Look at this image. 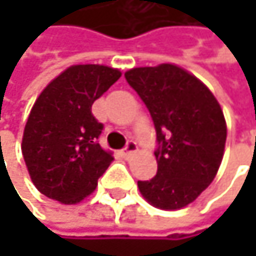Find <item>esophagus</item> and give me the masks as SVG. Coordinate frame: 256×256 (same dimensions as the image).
Returning <instances> with one entry per match:
<instances>
[{"label": "esophagus", "instance_id": "34e87169", "mask_svg": "<svg viewBox=\"0 0 256 256\" xmlns=\"http://www.w3.org/2000/svg\"><path fill=\"white\" fill-rule=\"evenodd\" d=\"M138 151V145H136V142H133V140H128V144H126V146L122 150V156L124 157V158H128L133 152H136Z\"/></svg>", "mask_w": 256, "mask_h": 256}]
</instances>
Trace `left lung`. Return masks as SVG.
<instances>
[{
  "label": "left lung",
  "instance_id": "left-lung-1",
  "mask_svg": "<svg viewBox=\"0 0 256 256\" xmlns=\"http://www.w3.org/2000/svg\"><path fill=\"white\" fill-rule=\"evenodd\" d=\"M124 77L148 108L157 133V175L138 180L139 191L156 208H185L209 186L222 162V110L198 78L172 64L133 68Z\"/></svg>",
  "mask_w": 256,
  "mask_h": 256
}]
</instances>
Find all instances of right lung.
<instances>
[{
    "label": "right lung",
    "mask_w": 256,
    "mask_h": 256,
    "mask_svg": "<svg viewBox=\"0 0 256 256\" xmlns=\"http://www.w3.org/2000/svg\"><path fill=\"white\" fill-rule=\"evenodd\" d=\"M104 65H74L38 96L26 122L22 154L36 190L64 204L92 194L111 162L98 139L104 130L92 105L118 78Z\"/></svg>",
    "instance_id": "right-lung-1"
}]
</instances>
